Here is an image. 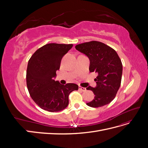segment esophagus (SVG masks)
Here are the masks:
<instances>
[{
	"label": "esophagus",
	"instance_id": "esophagus-1",
	"mask_svg": "<svg viewBox=\"0 0 148 148\" xmlns=\"http://www.w3.org/2000/svg\"><path fill=\"white\" fill-rule=\"evenodd\" d=\"M79 89L81 90L82 91H86V88H84V87H82L81 86H79Z\"/></svg>",
	"mask_w": 148,
	"mask_h": 148
}]
</instances>
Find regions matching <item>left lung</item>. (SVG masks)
I'll list each match as a JSON object with an SVG mask.
<instances>
[{
	"label": "left lung",
	"mask_w": 148,
	"mask_h": 148,
	"mask_svg": "<svg viewBox=\"0 0 148 148\" xmlns=\"http://www.w3.org/2000/svg\"><path fill=\"white\" fill-rule=\"evenodd\" d=\"M75 48L89 58V71L97 73L95 79L96 87L86 88L93 92L95 99L86 104L99 107L109 104L115 98L122 80V64L117 53L110 46L96 41L78 44Z\"/></svg>",
	"instance_id": "obj_1"
}]
</instances>
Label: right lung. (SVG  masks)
Returning a JSON list of instances; mask_svg holds the SVG:
<instances>
[{"label":"right lung","mask_w":148,"mask_h":148,"mask_svg":"<svg viewBox=\"0 0 148 148\" xmlns=\"http://www.w3.org/2000/svg\"><path fill=\"white\" fill-rule=\"evenodd\" d=\"M73 44L50 43L40 47L31 57L26 70V84L29 95L41 109L51 112L65 109L71 92L78 90L74 83L55 82L63 56Z\"/></svg>","instance_id":"1"}]
</instances>
